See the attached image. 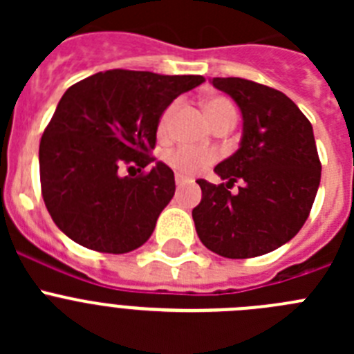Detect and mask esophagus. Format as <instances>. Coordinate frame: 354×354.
<instances>
[{
	"instance_id": "34e87169",
	"label": "esophagus",
	"mask_w": 354,
	"mask_h": 354,
	"mask_svg": "<svg viewBox=\"0 0 354 354\" xmlns=\"http://www.w3.org/2000/svg\"><path fill=\"white\" fill-rule=\"evenodd\" d=\"M175 183H177V186H184V184L187 183V179H184L183 175H175Z\"/></svg>"
}]
</instances>
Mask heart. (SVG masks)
<instances>
[{"label":"heart","mask_w":354,"mask_h":354,"mask_svg":"<svg viewBox=\"0 0 354 354\" xmlns=\"http://www.w3.org/2000/svg\"><path fill=\"white\" fill-rule=\"evenodd\" d=\"M175 109L177 104H171L165 109V113L159 118V133H167L170 129L171 118H174ZM205 115H207L209 122L216 124V122L223 120V118H236V109L227 99L223 97H211L204 102ZM216 156L214 152H209V150H196L192 147H177V149L170 150L167 154V162L174 168L177 174L184 175V177H192L196 175L198 171H202L204 168H207L211 162H214Z\"/></svg>","instance_id":"1"}]
</instances>
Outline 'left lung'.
<instances>
[{
    "instance_id": "8db88e82",
    "label": "left lung",
    "mask_w": 354,
    "mask_h": 354,
    "mask_svg": "<svg viewBox=\"0 0 354 354\" xmlns=\"http://www.w3.org/2000/svg\"><path fill=\"white\" fill-rule=\"evenodd\" d=\"M243 115L239 149L218 162L225 184L198 179L193 209L205 248L227 259H250L289 243L310 214L321 183V161L308 118L286 93L241 77H212ZM241 180L240 192L227 187Z\"/></svg>"
}]
</instances>
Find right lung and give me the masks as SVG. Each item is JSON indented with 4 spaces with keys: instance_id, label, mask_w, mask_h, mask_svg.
Wrapping results in <instances>:
<instances>
[{
    "instance_id": "add662e5",
    "label": "right lung",
    "mask_w": 354,
    "mask_h": 354,
    "mask_svg": "<svg viewBox=\"0 0 354 354\" xmlns=\"http://www.w3.org/2000/svg\"><path fill=\"white\" fill-rule=\"evenodd\" d=\"M202 76L147 71L97 72L64 93L40 140L42 196L56 227L74 243L127 253L147 243L175 193L174 171L154 158L159 118Z\"/></svg>"
}]
</instances>
